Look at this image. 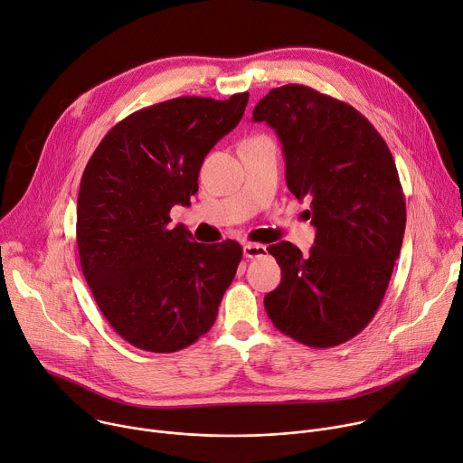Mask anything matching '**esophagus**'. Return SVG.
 Instances as JSON below:
<instances>
[{"label":"esophagus","instance_id":"obj_1","mask_svg":"<svg viewBox=\"0 0 463 463\" xmlns=\"http://www.w3.org/2000/svg\"><path fill=\"white\" fill-rule=\"evenodd\" d=\"M268 253L266 245L260 243H243V257L245 259H259Z\"/></svg>","mask_w":463,"mask_h":463}]
</instances>
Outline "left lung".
I'll list each match as a JSON object with an SVG mask.
<instances>
[{
	"instance_id": "1",
	"label": "left lung",
	"mask_w": 463,
	"mask_h": 463,
	"mask_svg": "<svg viewBox=\"0 0 463 463\" xmlns=\"http://www.w3.org/2000/svg\"><path fill=\"white\" fill-rule=\"evenodd\" d=\"M253 121L277 131L286 184L310 203L316 227L308 255L289 241L268 247L282 271L264 298L268 317L299 344L335 347L373 319L401 253L406 203L393 156L365 116L310 87L273 89Z\"/></svg>"
}]
</instances>
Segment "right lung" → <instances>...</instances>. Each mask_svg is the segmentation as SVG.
<instances>
[{"instance_id": "obj_1", "label": "right lung", "mask_w": 463, "mask_h": 463, "mask_svg": "<svg viewBox=\"0 0 463 463\" xmlns=\"http://www.w3.org/2000/svg\"><path fill=\"white\" fill-rule=\"evenodd\" d=\"M249 92L183 96L133 112L90 156L77 197L82 275L110 326L131 345L175 353L210 330L241 245L192 241L170 227L190 204L204 156L240 123Z\"/></svg>"}]
</instances>
